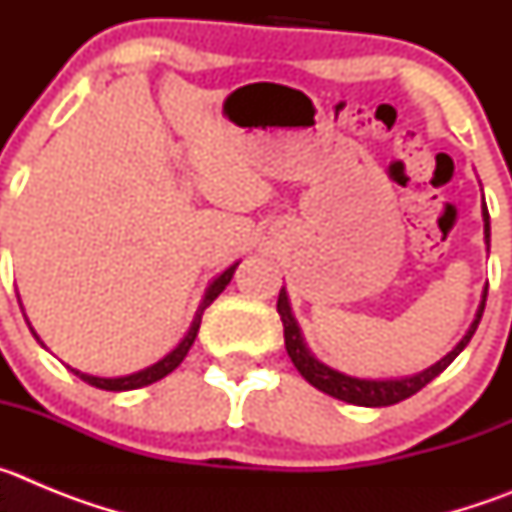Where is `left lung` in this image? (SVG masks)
Instances as JSON below:
<instances>
[{
  "instance_id": "1",
  "label": "left lung",
  "mask_w": 512,
  "mask_h": 512,
  "mask_svg": "<svg viewBox=\"0 0 512 512\" xmlns=\"http://www.w3.org/2000/svg\"><path fill=\"white\" fill-rule=\"evenodd\" d=\"M482 220H485V243L487 251H490V212L482 205ZM487 302V287L482 292V302L477 307V315H474L469 330L461 336V341L451 348L449 354L443 356L441 361H436L433 366L423 369V372L413 374V377H392V379H361L351 377V374H343L333 366L323 364L315 356L310 354L305 338H302V330L297 325L295 315H292V307H289L287 289L282 287L277 300V312L284 325V346H287V354L292 359V364L297 366V372L307 379V382L315 387V390L325 392V395L336 397V400L348 402V405H361V408H387V405H395V402L408 400L410 395H415L418 390H423L425 384L433 382L438 374L456 359V356L467 348V343L472 341L474 330H477L479 320H482V312H485Z\"/></svg>"
}]
</instances>
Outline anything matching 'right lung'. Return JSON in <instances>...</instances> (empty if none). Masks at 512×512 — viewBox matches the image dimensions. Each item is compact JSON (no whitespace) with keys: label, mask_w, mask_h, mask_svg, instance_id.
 Masks as SVG:
<instances>
[{"label":"right lung","mask_w":512,"mask_h":512,"mask_svg":"<svg viewBox=\"0 0 512 512\" xmlns=\"http://www.w3.org/2000/svg\"><path fill=\"white\" fill-rule=\"evenodd\" d=\"M235 269H238V261H235L233 266H228V269H225L223 274H220V277L212 279L210 287L205 289V297H202L200 307H197V312H194V320H192V325H189L187 336H184L182 341L176 343L174 351H169V354H166L164 359H158L156 364L146 366V369H140V372L125 374V377H94V374H84V372H79V369H71V372H74L79 379H84V382H87V384H92V387H97V390H110V392L138 390V387H148V384L158 382V379H164L166 374L174 372L176 366H179L184 361V356L189 354V348H192L194 338H197V330H200L202 312H205L207 307H210L212 302H215V297L220 295V292H223L225 287H228L230 279H233V274H235ZM27 325H30V323H27ZM30 330H33V328H30ZM33 336L38 338V333H35V330H33ZM38 341H40V338H38Z\"/></svg>","instance_id":"obj_1"}]
</instances>
